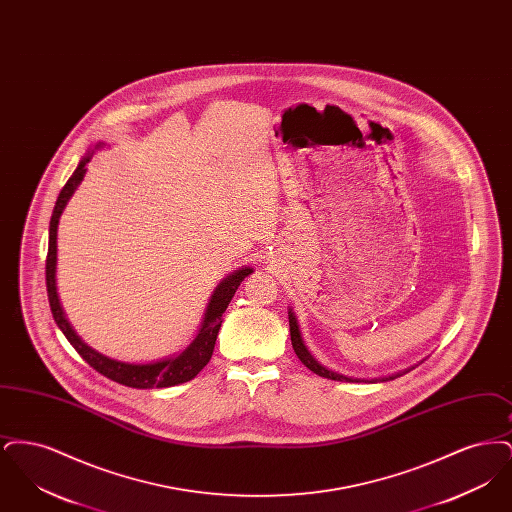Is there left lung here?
I'll use <instances>...</instances> for the list:
<instances>
[{
    "mask_svg": "<svg viewBox=\"0 0 512 512\" xmlns=\"http://www.w3.org/2000/svg\"><path fill=\"white\" fill-rule=\"evenodd\" d=\"M288 317H290V334H292V345L293 351H295V355L299 357V361L303 363V365L307 366L309 370H313L315 374L318 376H322V378H328V380H338V382H366L363 378H347V376H343V374H338V372H332V370H328L326 366L318 365V361H315V357L309 353V349L305 347V343L301 340V334H299V326H297V320L293 317L292 311L288 313ZM411 370V368H409ZM409 370H405V372H409ZM405 372H397V374H391V376H386V378H376V380H372V382H386V380H393V378H397V376H403Z\"/></svg>",
    "mask_w": 512,
    "mask_h": 512,
    "instance_id": "left-lung-1",
    "label": "left lung"
}]
</instances>
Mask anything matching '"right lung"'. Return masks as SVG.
<instances>
[{
    "instance_id": "right-lung-1",
    "label": "right lung",
    "mask_w": 512,
    "mask_h": 512,
    "mask_svg": "<svg viewBox=\"0 0 512 512\" xmlns=\"http://www.w3.org/2000/svg\"><path fill=\"white\" fill-rule=\"evenodd\" d=\"M90 161V155L84 157L73 176L67 180V184L63 186L61 194L55 201L51 220H49V244L48 257H46V286H48L49 307H51V315L55 318L57 326L61 328V332L65 334V338L71 341L76 353L92 366L94 370H98L99 374H103L105 378L128 386V388H138V390H151V388H169L176 384H184L188 380L195 378L199 374V370L209 363L213 349H215V341L219 336L220 324H222V315L228 307V303L232 301L234 293L238 290V286L242 284L245 276H249L253 272V268H242L236 270L234 274H230L226 280L220 282L219 288L213 293L207 311H205V320L203 326L199 330V334L195 336L192 345L182 351L178 357L165 359L159 363H149V365H128L121 363L109 357H103L98 351H94L92 347H88L84 341L80 340L74 334L69 320L63 315V309L59 305V297H57V288H55V263H57V224L59 217L67 205V201L74 194L76 186L80 184V180L86 174V165Z\"/></svg>"
}]
</instances>
